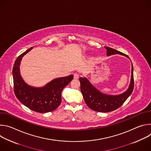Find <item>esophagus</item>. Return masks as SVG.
Instances as JSON below:
<instances>
[{"instance_id":"1","label":"esophagus","mask_w":151,"mask_h":151,"mask_svg":"<svg viewBox=\"0 0 151 151\" xmlns=\"http://www.w3.org/2000/svg\"><path fill=\"white\" fill-rule=\"evenodd\" d=\"M73 76H74V79H78L79 78V75L78 73H75Z\"/></svg>"}]
</instances>
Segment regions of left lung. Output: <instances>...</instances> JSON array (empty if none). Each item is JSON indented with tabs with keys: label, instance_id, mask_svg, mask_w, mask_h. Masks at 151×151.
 I'll use <instances>...</instances> for the list:
<instances>
[{
	"label": "left lung",
	"instance_id": "8db88e82",
	"mask_svg": "<svg viewBox=\"0 0 151 151\" xmlns=\"http://www.w3.org/2000/svg\"><path fill=\"white\" fill-rule=\"evenodd\" d=\"M107 50V55L120 54L129 58L125 54L112 48L104 47ZM81 91L85 103L90 108L99 112H109L117 109L132 93L134 88L133 66H132V76L130 84L126 91L116 95L112 96L103 94L99 91L90 82L87 78H79Z\"/></svg>",
	"mask_w": 151,
	"mask_h": 151
}]
</instances>
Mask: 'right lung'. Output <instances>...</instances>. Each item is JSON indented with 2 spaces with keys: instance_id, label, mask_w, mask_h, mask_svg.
<instances>
[{
  "instance_id": "right-lung-1",
  "label": "right lung",
  "mask_w": 151,
  "mask_h": 151,
  "mask_svg": "<svg viewBox=\"0 0 151 151\" xmlns=\"http://www.w3.org/2000/svg\"><path fill=\"white\" fill-rule=\"evenodd\" d=\"M33 47L21 54L16 59L12 69L14 90L18 100L30 109L39 113H47L56 109L61 101L63 88L73 78L71 75L54 79L43 87L36 88L27 85L19 72L20 61Z\"/></svg>"
}]
</instances>
